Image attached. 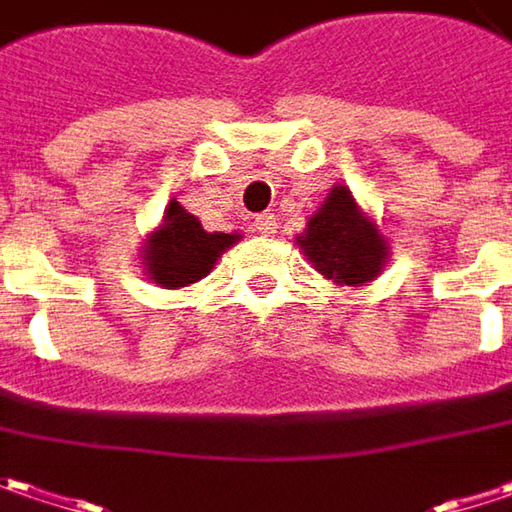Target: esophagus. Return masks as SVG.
Returning <instances> with one entry per match:
<instances>
[{
	"label": "esophagus",
	"mask_w": 512,
	"mask_h": 512,
	"mask_svg": "<svg viewBox=\"0 0 512 512\" xmlns=\"http://www.w3.org/2000/svg\"><path fill=\"white\" fill-rule=\"evenodd\" d=\"M253 230H259L262 236H270V233L276 230V221H273V216H270V213H262V216L253 218Z\"/></svg>",
	"instance_id": "esophagus-1"
}]
</instances>
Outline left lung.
<instances>
[{
    "instance_id": "1",
    "label": "left lung",
    "mask_w": 512,
    "mask_h": 512,
    "mask_svg": "<svg viewBox=\"0 0 512 512\" xmlns=\"http://www.w3.org/2000/svg\"><path fill=\"white\" fill-rule=\"evenodd\" d=\"M294 242L311 268L340 288L374 282L392 259L389 239L343 184L328 190L320 210L305 221V230Z\"/></svg>"
}]
</instances>
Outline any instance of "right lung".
Wrapping results in <instances>:
<instances>
[{"mask_svg":"<svg viewBox=\"0 0 512 512\" xmlns=\"http://www.w3.org/2000/svg\"><path fill=\"white\" fill-rule=\"evenodd\" d=\"M239 239L242 233H207L201 221L172 198L161 224L146 233L138 259L146 279H152L158 288L178 291L201 282L216 268L221 253Z\"/></svg>","mask_w":512,"mask_h":512,"instance_id":"add662e5","label":"right lung"}]
</instances>
